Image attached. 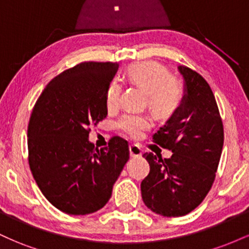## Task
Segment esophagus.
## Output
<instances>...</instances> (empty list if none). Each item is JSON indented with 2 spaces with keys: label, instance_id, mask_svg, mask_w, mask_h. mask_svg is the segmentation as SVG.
Returning a JSON list of instances; mask_svg holds the SVG:
<instances>
[{
  "label": "esophagus",
  "instance_id": "obj_1",
  "mask_svg": "<svg viewBox=\"0 0 249 249\" xmlns=\"http://www.w3.org/2000/svg\"><path fill=\"white\" fill-rule=\"evenodd\" d=\"M142 153V148L138 146V145L136 144H132L130 145V156L133 157V158H136V157H141Z\"/></svg>",
  "mask_w": 249,
  "mask_h": 249
}]
</instances>
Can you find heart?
<instances>
[{
    "label": "heart",
    "instance_id": "b5f03b06",
    "mask_svg": "<svg viewBox=\"0 0 249 249\" xmlns=\"http://www.w3.org/2000/svg\"><path fill=\"white\" fill-rule=\"evenodd\" d=\"M127 79L138 85L147 93V104L156 115L166 117L172 115L181 104L184 89L179 79L170 75L164 65L154 61L137 62L126 70ZM121 85L117 82L110 83L107 92V105L108 108L118 104ZM118 126L123 132L137 138L150 126L147 117L125 115L119 121Z\"/></svg>",
    "mask_w": 249,
    "mask_h": 249
}]
</instances>
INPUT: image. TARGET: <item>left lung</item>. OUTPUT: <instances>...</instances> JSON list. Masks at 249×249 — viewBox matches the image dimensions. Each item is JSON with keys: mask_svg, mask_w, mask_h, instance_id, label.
I'll return each instance as SVG.
<instances>
[{"mask_svg": "<svg viewBox=\"0 0 249 249\" xmlns=\"http://www.w3.org/2000/svg\"><path fill=\"white\" fill-rule=\"evenodd\" d=\"M184 98L153 142L172 151L170 158L144 153L150 173L142 181L147 208L162 216H182L201 204L212 187L224 146V126L208 83L185 65Z\"/></svg>", "mask_w": 249, "mask_h": 249, "instance_id": "obj_1", "label": "left lung"}]
</instances>
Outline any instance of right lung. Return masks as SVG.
<instances>
[{"label":"right lung","mask_w":249,"mask_h":249,"mask_svg":"<svg viewBox=\"0 0 249 249\" xmlns=\"http://www.w3.org/2000/svg\"><path fill=\"white\" fill-rule=\"evenodd\" d=\"M117 70V63L84 62L63 71L31 112V173L43 196L64 213L85 215L104 207L130 158L121 137L101 150L89 142L90 127L107 116V88Z\"/></svg>","instance_id":"right-lung-1"}]
</instances>
